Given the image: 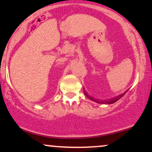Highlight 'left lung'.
Returning a JSON list of instances; mask_svg holds the SVG:
<instances>
[{
  "label": "left lung",
  "mask_w": 152,
  "mask_h": 152,
  "mask_svg": "<svg viewBox=\"0 0 152 152\" xmlns=\"http://www.w3.org/2000/svg\"><path fill=\"white\" fill-rule=\"evenodd\" d=\"M84 93H85V94H86V96H87V97H88V98H89V99H91V100H94V99H92V98H91V97L90 96H88V94H87V93L86 92H85V91H84ZM124 94H121V95H120V96H115V98H113V99H110V100H108V101H105V102H102V104H113V103H115V102H117V101H118L119 99H121V98H122V97L123 96H124ZM95 101H96V100H95ZM97 102V103H99V102Z\"/></svg>",
  "instance_id": "left-lung-1"
}]
</instances>
